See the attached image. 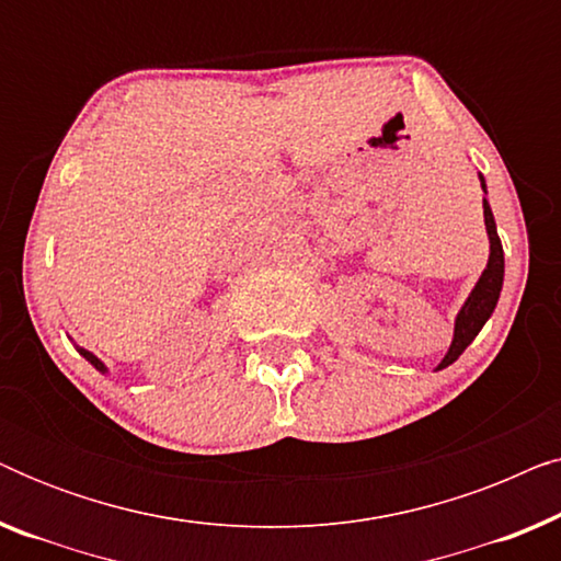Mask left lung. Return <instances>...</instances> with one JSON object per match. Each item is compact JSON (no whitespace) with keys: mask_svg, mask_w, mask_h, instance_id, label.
<instances>
[{"mask_svg":"<svg viewBox=\"0 0 561 561\" xmlns=\"http://www.w3.org/2000/svg\"><path fill=\"white\" fill-rule=\"evenodd\" d=\"M480 186H482V191H485V179H482V175H480ZM485 194H488V191H485ZM482 214H485V229H488V237H490L488 267L482 271L480 280L474 283L472 294L467 296L462 309H459L457 319H455V340H451V347H449L447 355H444V359L439 363V367H436V370H442V367L455 363V359L462 355L467 347H470V342L480 334V329L485 327L490 313L495 311L497 298H501L505 260H503L501 237H497V229H495L493 209H490L488 198H482Z\"/></svg>","mask_w":561,"mask_h":561,"instance_id":"8db88e82","label":"left lung"}]
</instances>
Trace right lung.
<instances>
[{
	"label": "right lung",
	"instance_id": "1",
	"mask_svg": "<svg viewBox=\"0 0 561 561\" xmlns=\"http://www.w3.org/2000/svg\"><path fill=\"white\" fill-rule=\"evenodd\" d=\"M76 350H79V352H81V355H83V357H87V359H89V363H91V365H94L99 373H106V365H104V363H102V359H99L96 355H91V352H89V350H83V347H76Z\"/></svg>",
	"mask_w": 561,
	"mask_h": 561
}]
</instances>
